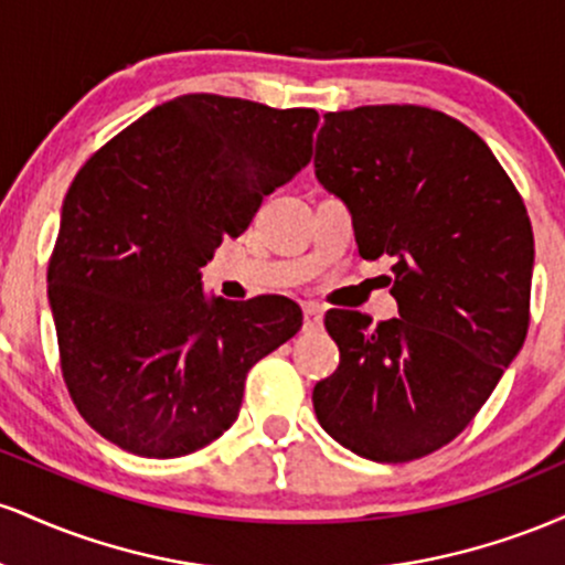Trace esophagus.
Instances as JSON below:
<instances>
[{
	"mask_svg": "<svg viewBox=\"0 0 565 565\" xmlns=\"http://www.w3.org/2000/svg\"><path fill=\"white\" fill-rule=\"evenodd\" d=\"M302 329L305 332H321V308L319 305H305L302 308Z\"/></svg>",
	"mask_w": 565,
	"mask_h": 565,
	"instance_id": "1",
	"label": "esophagus"
}]
</instances>
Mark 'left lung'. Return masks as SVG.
<instances>
[{
	"label": "left lung",
	"instance_id": "left-lung-1",
	"mask_svg": "<svg viewBox=\"0 0 565 565\" xmlns=\"http://www.w3.org/2000/svg\"><path fill=\"white\" fill-rule=\"evenodd\" d=\"M313 164L361 257H393L401 316L329 310L340 366L316 382V417L359 457L419 459L470 425L526 340V206L470 127L423 106L327 114Z\"/></svg>",
	"mask_w": 565,
	"mask_h": 565
}]
</instances>
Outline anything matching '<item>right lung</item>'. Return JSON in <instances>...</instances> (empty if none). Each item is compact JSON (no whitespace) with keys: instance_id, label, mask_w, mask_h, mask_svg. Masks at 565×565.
Segmentation results:
<instances>
[{"instance_id":"right-lung-1","label":"right lung","mask_w":565,"mask_h":565,"mask_svg":"<svg viewBox=\"0 0 565 565\" xmlns=\"http://www.w3.org/2000/svg\"><path fill=\"white\" fill-rule=\"evenodd\" d=\"M313 108L180 95L89 157L47 268L61 369L93 430L183 457L236 423L246 372L302 327L287 297H206L201 268L313 157Z\"/></svg>"}]
</instances>
